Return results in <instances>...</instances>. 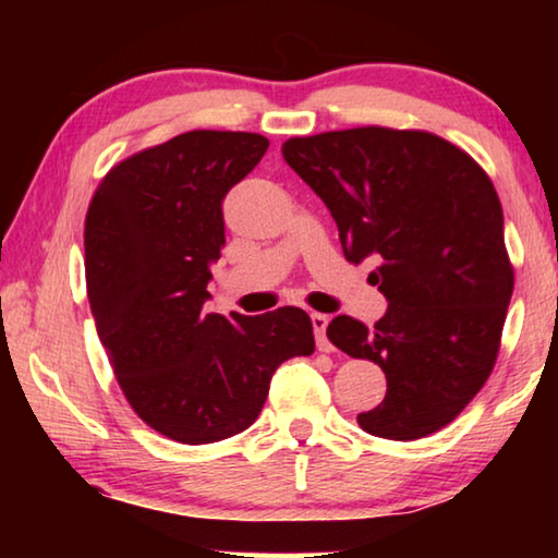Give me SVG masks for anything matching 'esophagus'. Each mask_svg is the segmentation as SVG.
<instances>
[{
  "label": "esophagus",
  "instance_id": "1",
  "mask_svg": "<svg viewBox=\"0 0 558 558\" xmlns=\"http://www.w3.org/2000/svg\"><path fill=\"white\" fill-rule=\"evenodd\" d=\"M310 319H312V330H315V338H317V348L325 350V353H330L332 345H330V340H327V335H325L330 317L323 315V312H312Z\"/></svg>",
  "mask_w": 558,
  "mask_h": 558
}]
</instances>
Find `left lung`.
Listing matches in <instances>:
<instances>
[{"label":"left lung","mask_w":558,"mask_h":558,"mask_svg":"<svg viewBox=\"0 0 558 558\" xmlns=\"http://www.w3.org/2000/svg\"><path fill=\"white\" fill-rule=\"evenodd\" d=\"M281 155L332 213L348 262L380 264L376 327L327 325L332 345L386 373L384 401L357 424L396 441L439 432L490 376L513 294L490 178L441 136L384 126L294 136Z\"/></svg>","instance_id":"left-lung-1"}]
</instances>
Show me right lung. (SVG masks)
<instances>
[{
    "instance_id": "1",
    "label": "right lung",
    "mask_w": 558,
    "mask_h": 558,
    "mask_svg": "<svg viewBox=\"0 0 558 558\" xmlns=\"http://www.w3.org/2000/svg\"><path fill=\"white\" fill-rule=\"evenodd\" d=\"M269 149L248 132H185L106 174L86 216V284L126 401L151 429L210 445L262 414L274 371L315 350L300 307L205 315L223 201Z\"/></svg>"
}]
</instances>
